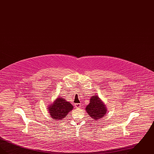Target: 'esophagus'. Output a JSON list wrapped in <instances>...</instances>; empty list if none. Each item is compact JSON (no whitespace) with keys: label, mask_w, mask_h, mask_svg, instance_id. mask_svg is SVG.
<instances>
[{"label":"esophagus","mask_w":154,"mask_h":154,"mask_svg":"<svg viewBox=\"0 0 154 154\" xmlns=\"http://www.w3.org/2000/svg\"><path fill=\"white\" fill-rule=\"evenodd\" d=\"M75 108H80L81 107V104L80 103H76V104H75Z\"/></svg>","instance_id":"obj_1"}]
</instances>
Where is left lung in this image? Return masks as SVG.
I'll return each mask as SVG.
<instances>
[{
  "mask_svg": "<svg viewBox=\"0 0 154 154\" xmlns=\"http://www.w3.org/2000/svg\"><path fill=\"white\" fill-rule=\"evenodd\" d=\"M86 111L89 117L95 121L102 118L107 113V107L97 95H94L86 107Z\"/></svg>",
  "mask_w": 154,
  "mask_h": 154,
  "instance_id": "obj_1",
  "label": "left lung"
}]
</instances>
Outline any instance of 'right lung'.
<instances>
[{
    "label": "right lung",
    "instance_id": "obj_1",
    "mask_svg": "<svg viewBox=\"0 0 154 154\" xmlns=\"http://www.w3.org/2000/svg\"><path fill=\"white\" fill-rule=\"evenodd\" d=\"M73 109V106L70 102H67L63 98L59 97L50 104L48 107L50 115L55 120H62L67 117V114Z\"/></svg>",
    "mask_w": 154,
    "mask_h": 154
}]
</instances>
